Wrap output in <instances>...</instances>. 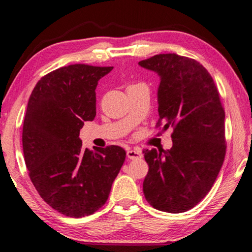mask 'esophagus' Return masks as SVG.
Listing matches in <instances>:
<instances>
[{
    "instance_id": "1",
    "label": "esophagus",
    "mask_w": 252,
    "mask_h": 252,
    "mask_svg": "<svg viewBox=\"0 0 252 252\" xmlns=\"http://www.w3.org/2000/svg\"><path fill=\"white\" fill-rule=\"evenodd\" d=\"M126 156L131 160H136V159H141L142 153H141V151L135 150V149H133V150H127Z\"/></svg>"
}]
</instances>
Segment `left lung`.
<instances>
[{
  "instance_id": "obj_1",
  "label": "left lung",
  "mask_w": 252,
  "mask_h": 252,
  "mask_svg": "<svg viewBox=\"0 0 252 252\" xmlns=\"http://www.w3.org/2000/svg\"><path fill=\"white\" fill-rule=\"evenodd\" d=\"M139 65L160 76L162 131L173 127L170 150H144L149 171L143 193L153 208L170 213L192 209L206 197L225 156L224 110L212 76L193 59L157 54Z\"/></svg>"
}]
</instances>
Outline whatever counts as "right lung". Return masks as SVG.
<instances>
[{"instance_id":"right-lung-1","label":"right lung","mask_w":252,"mask_h":252,"mask_svg":"<svg viewBox=\"0 0 252 252\" xmlns=\"http://www.w3.org/2000/svg\"><path fill=\"white\" fill-rule=\"evenodd\" d=\"M112 69L60 67L41 78L29 99L22 143L30 179L50 207L72 218L103 206L126 160L121 147L91 151L79 138L84 122L96 114L97 81Z\"/></svg>"}]
</instances>
